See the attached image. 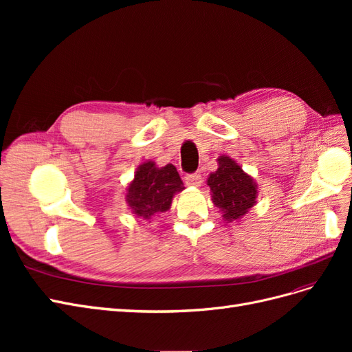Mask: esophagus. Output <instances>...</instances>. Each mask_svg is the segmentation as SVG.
Wrapping results in <instances>:
<instances>
[{
  "instance_id": "obj_1",
  "label": "esophagus",
  "mask_w": 352,
  "mask_h": 352,
  "mask_svg": "<svg viewBox=\"0 0 352 352\" xmlns=\"http://www.w3.org/2000/svg\"><path fill=\"white\" fill-rule=\"evenodd\" d=\"M201 182H202V177L199 173H194V175H188L185 177V184L188 186H201Z\"/></svg>"
}]
</instances>
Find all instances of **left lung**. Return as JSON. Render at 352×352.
Returning a JSON list of instances; mask_svg holds the SVG:
<instances>
[{"instance_id": "8db88e82", "label": "left lung", "mask_w": 352, "mask_h": 352, "mask_svg": "<svg viewBox=\"0 0 352 352\" xmlns=\"http://www.w3.org/2000/svg\"><path fill=\"white\" fill-rule=\"evenodd\" d=\"M217 163V170L207 179L212 204L228 223L241 220L257 202L258 186L229 155H220Z\"/></svg>"}]
</instances>
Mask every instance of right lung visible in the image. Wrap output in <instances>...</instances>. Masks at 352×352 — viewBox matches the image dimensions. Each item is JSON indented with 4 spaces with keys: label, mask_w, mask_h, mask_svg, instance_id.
Returning <instances> with one entry per match:
<instances>
[{
    "label": "right lung",
    "mask_w": 352,
    "mask_h": 352,
    "mask_svg": "<svg viewBox=\"0 0 352 352\" xmlns=\"http://www.w3.org/2000/svg\"><path fill=\"white\" fill-rule=\"evenodd\" d=\"M185 189L173 164L158 167L151 160L138 166L126 188V202L136 217L151 220L172 207L175 194Z\"/></svg>",
    "instance_id": "1"
}]
</instances>
